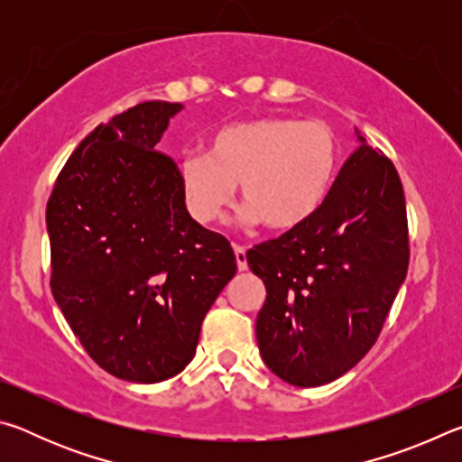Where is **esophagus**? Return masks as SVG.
<instances>
[{"label":"esophagus","mask_w":462,"mask_h":462,"mask_svg":"<svg viewBox=\"0 0 462 462\" xmlns=\"http://www.w3.org/2000/svg\"><path fill=\"white\" fill-rule=\"evenodd\" d=\"M234 254H236V264L238 271H246L248 263H246V248L242 245H234Z\"/></svg>","instance_id":"34e87169"}]
</instances>
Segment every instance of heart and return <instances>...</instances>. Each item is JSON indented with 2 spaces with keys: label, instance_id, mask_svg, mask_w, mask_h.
<instances>
[{
  "label": "heart",
  "instance_id": "1",
  "mask_svg": "<svg viewBox=\"0 0 462 462\" xmlns=\"http://www.w3.org/2000/svg\"><path fill=\"white\" fill-rule=\"evenodd\" d=\"M336 162L338 144L324 122L263 116L217 130L206 156H183L179 181L187 208L203 224L220 220L238 185L246 222L289 230L324 201Z\"/></svg>",
  "mask_w": 462,
  "mask_h": 462
}]
</instances>
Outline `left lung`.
Masks as SVG:
<instances>
[{"instance_id": "left-lung-1", "label": "left lung", "mask_w": 462, "mask_h": 462, "mask_svg": "<svg viewBox=\"0 0 462 462\" xmlns=\"http://www.w3.org/2000/svg\"><path fill=\"white\" fill-rule=\"evenodd\" d=\"M361 140L308 220L246 253L267 287L256 318L263 361L297 387L338 379L369 353L408 273L400 175Z\"/></svg>"}]
</instances>
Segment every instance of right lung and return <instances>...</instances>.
I'll return each mask as SVG.
<instances>
[{
  "mask_svg": "<svg viewBox=\"0 0 462 462\" xmlns=\"http://www.w3.org/2000/svg\"><path fill=\"white\" fill-rule=\"evenodd\" d=\"M179 109L144 101L99 124L46 203L54 300L85 353L124 381L181 373L236 273L230 242L189 216L177 162L159 151Z\"/></svg>",
  "mask_w": 462,
  "mask_h": 462,
  "instance_id": "obj_1",
  "label": "right lung"
}]
</instances>
